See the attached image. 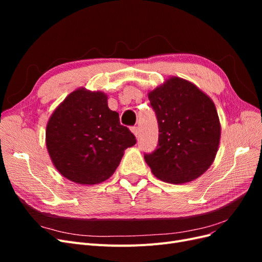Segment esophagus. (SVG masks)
Returning <instances> with one entry per match:
<instances>
[{
    "label": "esophagus",
    "mask_w": 262,
    "mask_h": 262,
    "mask_svg": "<svg viewBox=\"0 0 262 262\" xmlns=\"http://www.w3.org/2000/svg\"><path fill=\"white\" fill-rule=\"evenodd\" d=\"M131 132L134 134V136H136L137 139L139 138V128H138V126H132Z\"/></svg>",
    "instance_id": "34e87169"
}]
</instances>
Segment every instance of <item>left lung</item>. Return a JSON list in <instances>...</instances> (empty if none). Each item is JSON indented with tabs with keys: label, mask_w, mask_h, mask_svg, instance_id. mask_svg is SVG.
Instances as JSON below:
<instances>
[{
	"label": "left lung",
	"mask_w": 262,
	"mask_h": 262,
	"mask_svg": "<svg viewBox=\"0 0 262 262\" xmlns=\"http://www.w3.org/2000/svg\"><path fill=\"white\" fill-rule=\"evenodd\" d=\"M157 116L158 146L144 158L153 175L168 184L193 181L215 160L221 123L213 100L185 78L169 76L148 92Z\"/></svg>",
	"instance_id": "obj_1"
}]
</instances>
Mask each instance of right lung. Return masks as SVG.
I'll use <instances>...</instances> for the list:
<instances>
[{
  "mask_svg": "<svg viewBox=\"0 0 262 262\" xmlns=\"http://www.w3.org/2000/svg\"><path fill=\"white\" fill-rule=\"evenodd\" d=\"M137 143L108 107L107 94L80 87L54 109L46 126V146L63 177L97 185L114 175L125 148Z\"/></svg>",
  "mask_w": 262,
  "mask_h": 262,
  "instance_id": "obj_1",
  "label": "right lung"
}]
</instances>
